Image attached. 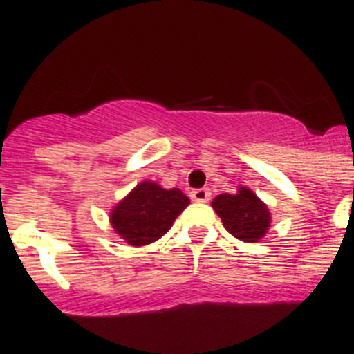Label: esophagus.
Masks as SVG:
<instances>
[{
  "label": "esophagus",
  "instance_id": "obj_1",
  "mask_svg": "<svg viewBox=\"0 0 354 354\" xmlns=\"http://www.w3.org/2000/svg\"><path fill=\"white\" fill-rule=\"evenodd\" d=\"M209 196H212L209 189H194V191L191 192V199L196 203L209 201Z\"/></svg>",
  "mask_w": 354,
  "mask_h": 354
}]
</instances>
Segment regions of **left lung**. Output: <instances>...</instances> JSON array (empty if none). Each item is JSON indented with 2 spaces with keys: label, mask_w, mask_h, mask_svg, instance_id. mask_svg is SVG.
<instances>
[{
  "label": "left lung",
  "mask_w": 354,
  "mask_h": 354,
  "mask_svg": "<svg viewBox=\"0 0 354 354\" xmlns=\"http://www.w3.org/2000/svg\"><path fill=\"white\" fill-rule=\"evenodd\" d=\"M212 206L223 227L244 243H258L270 229V209L250 187L239 185L236 194H218Z\"/></svg>",
  "instance_id": "1"
}]
</instances>
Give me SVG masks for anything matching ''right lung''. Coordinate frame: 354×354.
I'll return each mask as SVG.
<instances>
[{"label":"right lung","mask_w":354,"mask_h":354,"mask_svg":"<svg viewBox=\"0 0 354 354\" xmlns=\"http://www.w3.org/2000/svg\"><path fill=\"white\" fill-rule=\"evenodd\" d=\"M189 203L180 189H165L153 180H142L113 206L110 223L127 244L146 246L169 232Z\"/></svg>","instance_id":"right-lung-1"}]
</instances>
